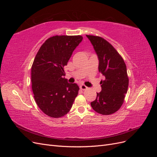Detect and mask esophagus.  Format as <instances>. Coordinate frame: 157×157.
Instances as JSON below:
<instances>
[{"instance_id": "obj_1", "label": "esophagus", "mask_w": 157, "mask_h": 157, "mask_svg": "<svg viewBox=\"0 0 157 157\" xmlns=\"http://www.w3.org/2000/svg\"><path fill=\"white\" fill-rule=\"evenodd\" d=\"M80 88L81 89V90H86V89H88V87L86 86H85L84 84H81L80 86Z\"/></svg>"}]
</instances>
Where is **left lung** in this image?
I'll return each instance as SVG.
<instances>
[{"label": "left lung", "mask_w": 157, "mask_h": 157, "mask_svg": "<svg viewBox=\"0 0 157 157\" xmlns=\"http://www.w3.org/2000/svg\"><path fill=\"white\" fill-rule=\"evenodd\" d=\"M99 60L98 69L104 77L101 80V91L90 103L94 110L108 115L117 111L122 106L128 87L126 66L114 47L100 36L86 35Z\"/></svg>", "instance_id": "obj_1"}]
</instances>
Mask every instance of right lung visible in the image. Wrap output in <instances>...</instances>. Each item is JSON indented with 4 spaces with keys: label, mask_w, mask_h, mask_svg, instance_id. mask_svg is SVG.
Listing matches in <instances>:
<instances>
[{
    "label": "right lung",
    "mask_w": 157,
    "mask_h": 157,
    "mask_svg": "<svg viewBox=\"0 0 157 157\" xmlns=\"http://www.w3.org/2000/svg\"><path fill=\"white\" fill-rule=\"evenodd\" d=\"M82 36H54L47 39L38 51L31 67L35 100L46 115L59 118L72 107L79 87L69 83L63 70Z\"/></svg>",
    "instance_id": "obj_1"
}]
</instances>
